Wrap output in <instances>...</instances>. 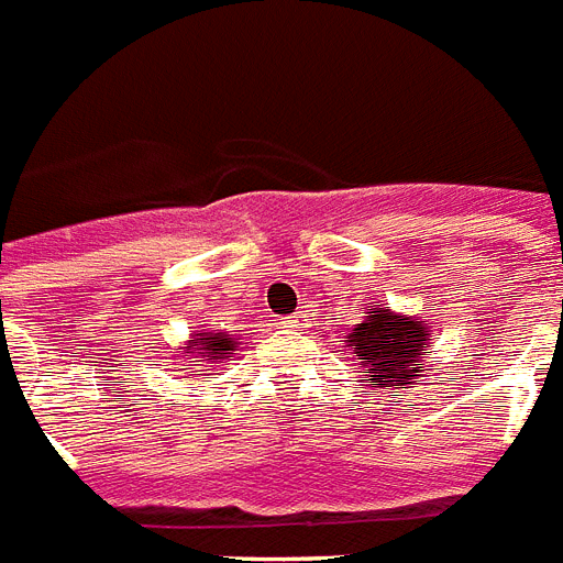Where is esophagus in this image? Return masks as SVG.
Masks as SVG:
<instances>
[{
  "mask_svg": "<svg viewBox=\"0 0 563 563\" xmlns=\"http://www.w3.org/2000/svg\"><path fill=\"white\" fill-rule=\"evenodd\" d=\"M299 322H305V310H299V313H294V317H287V328H296Z\"/></svg>",
  "mask_w": 563,
  "mask_h": 563,
  "instance_id": "obj_1",
  "label": "esophagus"
}]
</instances>
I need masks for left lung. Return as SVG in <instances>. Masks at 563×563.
Here are the masks:
<instances>
[{"label":"left lung","instance_id":"1","mask_svg":"<svg viewBox=\"0 0 563 563\" xmlns=\"http://www.w3.org/2000/svg\"><path fill=\"white\" fill-rule=\"evenodd\" d=\"M427 328L412 317H398L386 308H368V317L352 328L345 343L366 366L372 389H409L418 372H424L421 354H427Z\"/></svg>","mask_w":563,"mask_h":563}]
</instances>
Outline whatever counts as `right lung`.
<instances>
[{
  "mask_svg": "<svg viewBox=\"0 0 563 563\" xmlns=\"http://www.w3.org/2000/svg\"><path fill=\"white\" fill-rule=\"evenodd\" d=\"M238 352V343L232 334H197V340H188V357H209V363L223 360L227 354Z\"/></svg>",
  "mask_w": 563,
  "mask_h": 563,
  "instance_id": "add662e5",
  "label": "right lung"
}]
</instances>
